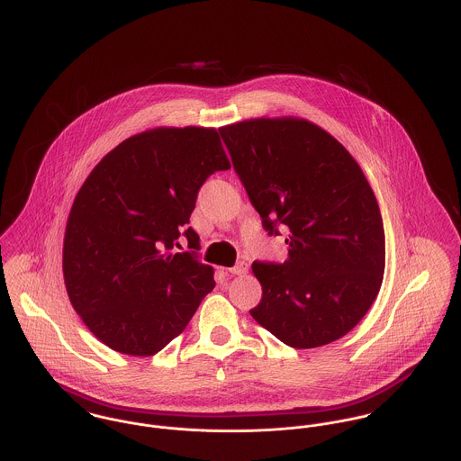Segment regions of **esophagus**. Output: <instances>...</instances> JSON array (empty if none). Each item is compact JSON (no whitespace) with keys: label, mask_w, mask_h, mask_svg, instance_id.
Listing matches in <instances>:
<instances>
[{"label":"esophagus","mask_w":461,"mask_h":461,"mask_svg":"<svg viewBox=\"0 0 461 461\" xmlns=\"http://www.w3.org/2000/svg\"><path fill=\"white\" fill-rule=\"evenodd\" d=\"M247 271H249V264L245 261L236 264L234 267H229V273H232V275H245Z\"/></svg>","instance_id":"esophagus-1"}]
</instances>
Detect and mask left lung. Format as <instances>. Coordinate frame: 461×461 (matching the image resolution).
Returning <instances> with one entry per match:
<instances>
[{
	"mask_svg": "<svg viewBox=\"0 0 461 461\" xmlns=\"http://www.w3.org/2000/svg\"><path fill=\"white\" fill-rule=\"evenodd\" d=\"M269 236L287 227V261L252 264L263 298L252 318L291 348L325 346L366 316L382 287L385 232L353 156L303 119L218 130Z\"/></svg>",
	"mask_w": 461,
	"mask_h": 461,
	"instance_id": "1",
	"label": "left lung"
}]
</instances>
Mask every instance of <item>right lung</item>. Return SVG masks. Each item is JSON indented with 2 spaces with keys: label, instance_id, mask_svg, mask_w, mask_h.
<instances>
[{
  "label": "right lung",
  "instance_id": "1",
  "mask_svg": "<svg viewBox=\"0 0 461 461\" xmlns=\"http://www.w3.org/2000/svg\"><path fill=\"white\" fill-rule=\"evenodd\" d=\"M230 163L216 130L158 128L108 152L74 198L64 238L67 294L119 353L149 357L177 337L212 291L188 227L205 179ZM186 239L190 253H176Z\"/></svg>",
  "mask_w": 461,
  "mask_h": 461
}]
</instances>
